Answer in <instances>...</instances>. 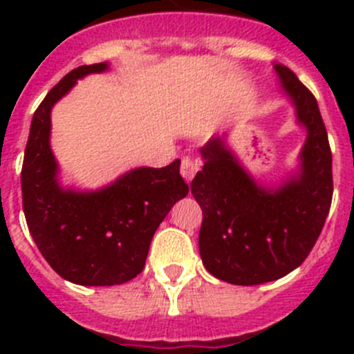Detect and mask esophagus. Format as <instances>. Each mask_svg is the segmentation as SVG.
<instances>
[{
  "instance_id": "esophagus-1",
  "label": "esophagus",
  "mask_w": 354,
  "mask_h": 354,
  "mask_svg": "<svg viewBox=\"0 0 354 354\" xmlns=\"http://www.w3.org/2000/svg\"><path fill=\"white\" fill-rule=\"evenodd\" d=\"M200 170V162L196 159H189V158H184L183 162H180V175L184 177L187 184L192 183L193 177L196 175V171Z\"/></svg>"
}]
</instances>
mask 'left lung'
Listing matches in <instances>:
<instances>
[{"instance_id":"left-lung-1","label":"left lung","mask_w":354,"mask_h":354,"mask_svg":"<svg viewBox=\"0 0 354 354\" xmlns=\"http://www.w3.org/2000/svg\"><path fill=\"white\" fill-rule=\"evenodd\" d=\"M273 67L306 129L298 171L278 186H261L223 134L200 149L204 168L192 183L204 214L200 257L212 277L234 286L273 282L301 266L323 230L333 195L331 150L317 101L290 68Z\"/></svg>"}]
</instances>
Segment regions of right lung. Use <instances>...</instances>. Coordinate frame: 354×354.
Masks as SVG:
<instances>
[{"instance_id": "add662e5", "label": "right lung", "mask_w": 354, "mask_h": 354, "mask_svg": "<svg viewBox=\"0 0 354 354\" xmlns=\"http://www.w3.org/2000/svg\"><path fill=\"white\" fill-rule=\"evenodd\" d=\"M108 67L81 65L49 90L31 120L21 171L31 237L53 270L77 286H118L142 273L159 223L189 192L179 159L165 168H134L95 192L60 184L49 145L53 106L77 80Z\"/></svg>"}]
</instances>
